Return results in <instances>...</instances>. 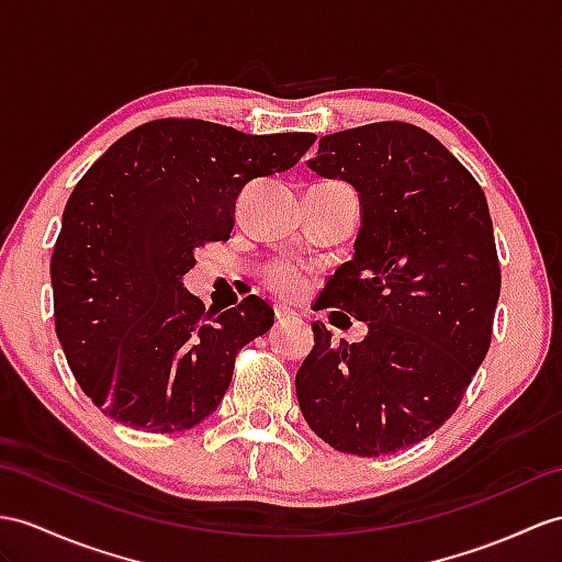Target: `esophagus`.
Instances as JSON below:
<instances>
[{
  "mask_svg": "<svg viewBox=\"0 0 562 562\" xmlns=\"http://www.w3.org/2000/svg\"><path fill=\"white\" fill-rule=\"evenodd\" d=\"M273 317H277L279 324H283V322L295 319V312L285 305H273Z\"/></svg>",
  "mask_w": 562,
  "mask_h": 562,
  "instance_id": "34e87169",
  "label": "esophagus"
}]
</instances>
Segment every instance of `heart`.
<instances>
[{
    "instance_id": "b5f03b06",
    "label": "heart",
    "mask_w": 562,
    "mask_h": 562,
    "mask_svg": "<svg viewBox=\"0 0 562 562\" xmlns=\"http://www.w3.org/2000/svg\"><path fill=\"white\" fill-rule=\"evenodd\" d=\"M265 281L269 289H273L279 295H285V297H297L305 291V277L293 267H281V265L269 267L265 271Z\"/></svg>"
}]
</instances>
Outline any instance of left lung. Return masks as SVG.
Returning <instances> with one entry per match:
<instances>
[{
  "label": "left lung",
  "mask_w": 562,
  "mask_h": 562,
  "mask_svg": "<svg viewBox=\"0 0 562 562\" xmlns=\"http://www.w3.org/2000/svg\"><path fill=\"white\" fill-rule=\"evenodd\" d=\"M307 167L358 190L355 255L322 295L367 322V336L336 346L314 322L297 403L336 450L395 453L456 413L486 358L501 293L488 204L431 133L403 121L324 135Z\"/></svg>",
  "instance_id": "obj_1"
}]
</instances>
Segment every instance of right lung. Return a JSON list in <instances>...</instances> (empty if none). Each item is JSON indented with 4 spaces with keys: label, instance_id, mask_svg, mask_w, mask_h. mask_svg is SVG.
<instances>
[{
    "label": "right lung",
    "instance_id": "obj_1",
    "mask_svg": "<svg viewBox=\"0 0 562 562\" xmlns=\"http://www.w3.org/2000/svg\"><path fill=\"white\" fill-rule=\"evenodd\" d=\"M317 135H248L159 119L119 138L74 188L52 252L54 324L88 398L126 427L173 434L210 417L238 350L273 310L248 295L222 314L183 289L204 243L228 240L236 200Z\"/></svg>",
    "mask_w": 562,
    "mask_h": 562
}]
</instances>
